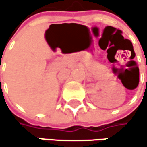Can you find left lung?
Masks as SVG:
<instances>
[{
	"instance_id": "left-lung-1",
	"label": "left lung",
	"mask_w": 147,
	"mask_h": 147,
	"mask_svg": "<svg viewBox=\"0 0 147 147\" xmlns=\"http://www.w3.org/2000/svg\"><path fill=\"white\" fill-rule=\"evenodd\" d=\"M146 80H147V79H146Z\"/></svg>"
}]
</instances>
